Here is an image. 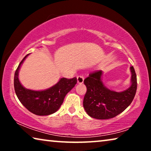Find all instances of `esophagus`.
I'll return each instance as SVG.
<instances>
[{"label": "esophagus", "instance_id": "obj_1", "mask_svg": "<svg viewBox=\"0 0 151 151\" xmlns=\"http://www.w3.org/2000/svg\"><path fill=\"white\" fill-rule=\"evenodd\" d=\"M77 81L78 84H82L84 82V77L81 75L77 76Z\"/></svg>", "mask_w": 151, "mask_h": 151}]
</instances>
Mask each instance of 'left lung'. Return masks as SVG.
Masks as SVG:
<instances>
[{
  "mask_svg": "<svg viewBox=\"0 0 151 151\" xmlns=\"http://www.w3.org/2000/svg\"><path fill=\"white\" fill-rule=\"evenodd\" d=\"M131 86L123 91L111 90L102 81V71H95L85 78L87 91L83 100L84 109L90 117L98 119L113 118L123 112L130 104L137 91V76L133 66Z\"/></svg>",
  "mask_w": 151,
  "mask_h": 151,
  "instance_id": "left-lung-1",
  "label": "left lung"
}]
</instances>
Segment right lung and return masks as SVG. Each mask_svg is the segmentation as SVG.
Masks as SVG:
<instances>
[{"label":"right lung","instance_id":"right-lung-1","mask_svg":"<svg viewBox=\"0 0 151 151\" xmlns=\"http://www.w3.org/2000/svg\"><path fill=\"white\" fill-rule=\"evenodd\" d=\"M24 56L14 75V89L18 100L30 112L37 115H49L58 110L63 103L66 95L77 83L76 78L67 79L62 78L56 84L45 90L35 91L24 87L18 78V73L24 60Z\"/></svg>","mask_w":151,"mask_h":151}]
</instances>
